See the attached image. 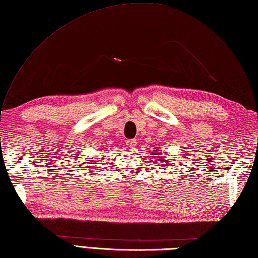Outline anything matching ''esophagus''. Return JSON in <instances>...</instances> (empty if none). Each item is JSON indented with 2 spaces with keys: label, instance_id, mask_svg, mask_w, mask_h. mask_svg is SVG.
<instances>
[{
  "label": "esophagus",
  "instance_id": "1",
  "mask_svg": "<svg viewBox=\"0 0 258 258\" xmlns=\"http://www.w3.org/2000/svg\"><path fill=\"white\" fill-rule=\"evenodd\" d=\"M136 144H137V142L135 140H130V141L126 142L127 148L131 149V151H133V149L136 147Z\"/></svg>",
  "mask_w": 258,
  "mask_h": 258
}]
</instances>
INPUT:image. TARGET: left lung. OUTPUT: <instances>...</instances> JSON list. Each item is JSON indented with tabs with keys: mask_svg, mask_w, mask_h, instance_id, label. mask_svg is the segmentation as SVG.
<instances>
[{
	"mask_svg": "<svg viewBox=\"0 0 258 258\" xmlns=\"http://www.w3.org/2000/svg\"><path fill=\"white\" fill-rule=\"evenodd\" d=\"M161 153H163V151H155V152H154V155H156V157H155V156H153V157L157 159L158 163H160V166H164V167H165V166H168L169 164L161 163V159H165L164 156H161Z\"/></svg>",
	"mask_w": 258,
	"mask_h": 258,
	"instance_id": "1",
	"label": "left lung"
}]
</instances>
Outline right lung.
<instances>
[{"mask_svg": "<svg viewBox=\"0 0 258 258\" xmlns=\"http://www.w3.org/2000/svg\"><path fill=\"white\" fill-rule=\"evenodd\" d=\"M88 166H89V167H90V166H93V165H88Z\"/></svg>", "mask_w": 258, "mask_h": 258, "instance_id": "1", "label": "right lung"}]
</instances>
